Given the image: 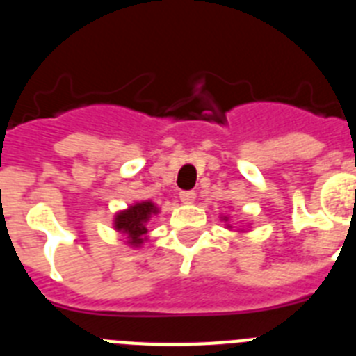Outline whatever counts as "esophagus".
<instances>
[{
	"instance_id": "1",
	"label": "esophagus",
	"mask_w": 356,
	"mask_h": 356,
	"mask_svg": "<svg viewBox=\"0 0 356 356\" xmlns=\"http://www.w3.org/2000/svg\"><path fill=\"white\" fill-rule=\"evenodd\" d=\"M180 200L184 201V203H187V205H191V203L196 200V193H194V191H181Z\"/></svg>"
}]
</instances>
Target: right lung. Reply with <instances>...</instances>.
<instances>
[{"instance_id": "right-lung-1", "label": "right lung", "mask_w": 356, "mask_h": 356, "mask_svg": "<svg viewBox=\"0 0 356 356\" xmlns=\"http://www.w3.org/2000/svg\"><path fill=\"white\" fill-rule=\"evenodd\" d=\"M156 207L151 201H143L137 205L130 207L124 212H119L115 216V228L122 234H127L130 238V244L139 246L140 242L144 241V235L147 234L146 222L149 219L151 213H156Z\"/></svg>"}]
</instances>
